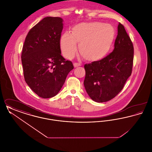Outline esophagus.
Here are the masks:
<instances>
[{"label":"esophagus","mask_w":152,"mask_h":152,"mask_svg":"<svg viewBox=\"0 0 152 152\" xmlns=\"http://www.w3.org/2000/svg\"><path fill=\"white\" fill-rule=\"evenodd\" d=\"M73 65H74V66L75 67H77V66H79L81 65V64L79 63H75L74 64H73Z\"/></svg>","instance_id":"esophagus-1"}]
</instances>
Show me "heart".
Wrapping results in <instances>:
<instances>
[{"label": "heart", "mask_w": 152, "mask_h": 152, "mask_svg": "<svg viewBox=\"0 0 152 152\" xmlns=\"http://www.w3.org/2000/svg\"><path fill=\"white\" fill-rule=\"evenodd\" d=\"M115 33L114 28L109 24L83 23L73 27L72 34L66 32L62 35L60 39V48L65 57L71 58L77 51V42L83 58L88 61H97L108 52Z\"/></svg>", "instance_id": "b5f03b06"}]
</instances>
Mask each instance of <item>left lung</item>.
<instances>
[{"instance_id": "1", "label": "left lung", "mask_w": 152, "mask_h": 152, "mask_svg": "<svg viewBox=\"0 0 152 152\" xmlns=\"http://www.w3.org/2000/svg\"><path fill=\"white\" fill-rule=\"evenodd\" d=\"M134 48L124 26L119 23L115 48L100 60L84 65V85L92 100L109 101L118 94L132 74Z\"/></svg>"}]
</instances>
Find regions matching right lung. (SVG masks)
Returning <instances> with one entry per match:
<instances>
[{
    "label": "right lung",
    "instance_id": "1",
    "mask_svg": "<svg viewBox=\"0 0 152 152\" xmlns=\"http://www.w3.org/2000/svg\"><path fill=\"white\" fill-rule=\"evenodd\" d=\"M63 28L61 18H44L29 30L23 46L24 80L43 99L58 94L74 68L72 63L61 55L60 39Z\"/></svg>",
    "mask_w": 152,
    "mask_h": 152
}]
</instances>
